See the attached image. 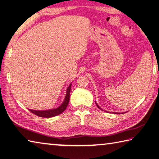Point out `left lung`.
Segmentation results:
<instances>
[{
    "label": "left lung",
    "mask_w": 159,
    "mask_h": 159,
    "mask_svg": "<svg viewBox=\"0 0 159 159\" xmlns=\"http://www.w3.org/2000/svg\"><path fill=\"white\" fill-rule=\"evenodd\" d=\"M96 106H97V107H98V109H101V110H102V109H101V108H100V107H99L98 105V104H97L96 102Z\"/></svg>",
    "instance_id": "8db88e82"
}]
</instances>
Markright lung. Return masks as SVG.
I'll return each instance as SVG.
<instances>
[{
  "mask_svg": "<svg viewBox=\"0 0 159 159\" xmlns=\"http://www.w3.org/2000/svg\"><path fill=\"white\" fill-rule=\"evenodd\" d=\"M71 85H72V84H70L69 87L67 88L66 95L63 103L61 104V106H59L58 108H57V109H49V110H46V111H36V110H32V109H29V110L33 113L36 115V116H38L39 117H52L54 116H58V115L61 114L66 110L67 104L69 103Z\"/></svg>",
  "mask_w": 159,
  "mask_h": 159,
  "instance_id": "1",
  "label": "right lung"
}]
</instances>
